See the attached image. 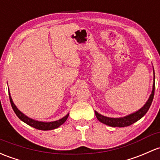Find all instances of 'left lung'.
I'll return each mask as SVG.
<instances>
[{"instance_id":"1","label":"left lung","mask_w":160,"mask_h":160,"mask_svg":"<svg viewBox=\"0 0 160 160\" xmlns=\"http://www.w3.org/2000/svg\"><path fill=\"white\" fill-rule=\"evenodd\" d=\"M154 72V70H153ZM154 74V83L152 84V90L149 96V99H148L147 102H146L145 105L137 110V112H133V113L129 114L128 116H126L123 117H120V118H111V117H104L101 114L98 113L97 111H95L96 117H97V120L102 123L106 124L107 126H110L112 127H128V126L132 125V123L136 122L137 121L140 120L144 115L149 110V107H150L151 103H152V100L154 97V91H155V73Z\"/></svg>"}]
</instances>
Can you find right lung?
Here are the masks:
<instances>
[{
  "instance_id": "obj_1",
  "label": "right lung",
  "mask_w": 160,
  "mask_h": 160,
  "mask_svg": "<svg viewBox=\"0 0 160 160\" xmlns=\"http://www.w3.org/2000/svg\"><path fill=\"white\" fill-rule=\"evenodd\" d=\"M9 97H10V101H11V107H12L13 111L16 113V115L18 116V118L21 120H22L23 122H24L25 123H27L28 125L31 126V127H33L35 129H40V130H51V129H54L58 127L61 126L62 124L64 123L65 121L67 120L68 118L69 113H67L64 117L60 119V120L53 121V122H41V121H38L33 120V119L29 118L28 117H27L26 115L21 112V111L18 109V107L15 106V104L13 103L12 98L11 97V94H10L9 92Z\"/></svg>"
}]
</instances>
